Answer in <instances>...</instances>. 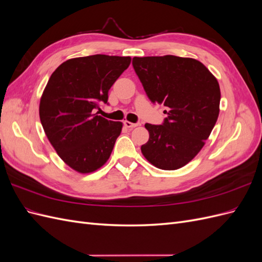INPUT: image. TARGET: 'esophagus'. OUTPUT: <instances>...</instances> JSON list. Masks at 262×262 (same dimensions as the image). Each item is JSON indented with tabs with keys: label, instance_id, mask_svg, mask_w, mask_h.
Listing matches in <instances>:
<instances>
[{
	"label": "esophagus",
	"instance_id": "esophagus-1",
	"mask_svg": "<svg viewBox=\"0 0 262 262\" xmlns=\"http://www.w3.org/2000/svg\"><path fill=\"white\" fill-rule=\"evenodd\" d=\"M123 124H124L125 128H129V129H133V128H136V126L139 125L138 123H132V122L126 121V120L123 122Z\"/></svg>",
	"mask_w": 262,
	"mask_h": 262
}]
</instances>
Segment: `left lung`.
<instances>
[{
  "label": "left lung",
  "mask_w": 262,
  "mask_h": 262,
  "mask_svg": "<svg viewBox=\"0 0 262 262\" xmlns=\"http://www.w3.org/2000/svg\"><path fill=\"white\" fill-rule=\"evenodd\" d=\"M132 66L149 100L169 108L162 124H145L149 139L142 154L160 169L181 168L200 152L216 123L219 82L191 58L134 57Z\"/></svg>",
  "instance_id": "8db88e82"
}]
</instances>
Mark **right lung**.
Here are the masks:
<instances>
[{"instance_id": "1", "label": "right lung", "mask_w": 262, "mask_h": 262, "mask_svg": "<svg viewBox=\"0 0 262 262\" xmlns=\"http://www.w3.org/2000/svg\"><path fill=\"white\" fill-rule=\"evenodd\" d=\"M131 63L130 57L94 54L63 62L42 93L39 116L47 138L74 170H97L112 154L122 123L94 114L108 101L110 87Z\"/></svg>"}]
</instances>
